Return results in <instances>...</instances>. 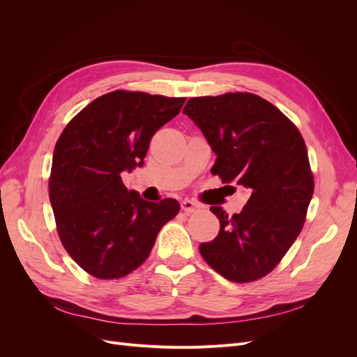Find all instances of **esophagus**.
<instances>
[{"instance_id":"obj_1","label":"esophagus","mask_w":357,"mask_h":357,"mask_svg":"<svg viewBox=\"0 0 357 357\" xmlns=\"http://www.w3.org/2000/svg\"><path fill=\"white\" fill-rule=\"evenodd\" d=\"M180 205H181V210L186 211V213L195 211V210L199 207V205H198L195 201H192V199H183Z\"/></svg>"}]
</instances>
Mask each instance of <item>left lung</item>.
Listing matches in <instances>:
<instances>
[{
    "label": "left lung",
    "instance_id": "obj_1",
    "mask_svg": "<svg viewBox=\"0 0 357 357\" xmlns=\"http://www.w3.org/2000/svg\"><path fill=\"white\" fill-rule=\"evenodd\" d=\"M183 113L218 156L211 174L252 192L231 218L210 208L220 231L199 252L222 277L253 282L273 271L304 226L314 192L304 138L277 107L247 92L190 98Z\"/></svg>",
    "mask_w": 357,
    "mask_h": 357
}]
</instances>
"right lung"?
<instances>
[{
    "label": "right lung",
    "instance_id": "add662e5",
    "mask_svg": "<svg viewBox=\"0 0 357 357\" xmlns=\"http://www.w3.org/2000/svg\"><path fill=\"white\" fill-rule=\"evenodd\" d=\"M186 98L114 91L93 100L61 134L49 197L59 238L75 264L96 278H121L142 265L180 210L167 198L144 201L122 172L143 167L149 143Z\"/></svg>",
    "mask_w": 357,
    "mask_h": 357
}]
</instances>
